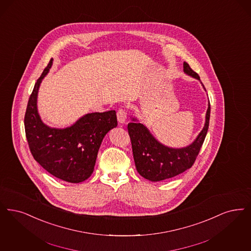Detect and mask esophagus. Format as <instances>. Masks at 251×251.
Instances as JSON below:
<instances>
[{
    "label": "esophagus",
    "instance_id": "34e87169",
    "mask_svg": "<svg viewBox=\"0 0 251 251\" xmlns=\"http://www.w3.org/2000/svg\"><path fill=\"white\" fill-rule=\"evenodd\" d=\"M117 118L120 123H124L127 119V112L123 108H120L117 112Z\"/></svg>",
    "mask_w": 251,
    "mask_h": 251
}]
</instances>
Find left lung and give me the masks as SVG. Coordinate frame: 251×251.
<instances>
[{
	"label": "left lung",
	"instance_id": "1",
	"mask_svg": "<svg viewBox=\"0 0 251 251\" xmlns=\"http://www.w3.org/2000/svg\"><path fill=\"white\" fill-rule=\"evenodd\" d=\"M183 67L186 74L200 80L198 74L192 70L187 62H184ZM209 119L210 102L206 111L203 129L192 144L183 149H172L163 146L153 137L145 125L137 123L135 119H132L128 124V131L137 172L148 180L161 181L190 169L206 136Z\"/></svg>",
	"mask_w": 251,
	"mask_h": 251
}]
</instances>
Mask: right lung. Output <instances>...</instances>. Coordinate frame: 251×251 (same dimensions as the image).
I'll list each match as a JSON object with an SVG mask.
<instances>
[{
	"label": "right lung",
	"instance_id": "1",
	"mask_svg": "<svg viewBox=\"0 0 251 251\" xmlns=\"http://www.w3.org/2000/svg\"><path fill=\"white\" fill-rule=\"evenodd\" d=\"M53 59L37 79L24 118L25 132L34 160L61 180L79 183L90 177L104 135L117 127L116 111L90 113L65 129L50 128L41 121L37 93L42 79L51 68Z\"/></svg>",
	"mask_w": 251,
	"mask_h": 251
}]
</instances>
